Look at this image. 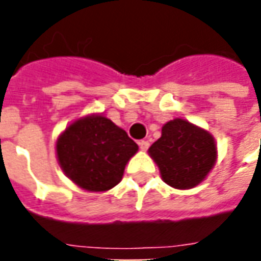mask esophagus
I'll return each mask as SVG.
<instances>
[{"label": "esophagus", "instance_id": "34e87169", "mask_svg": "<svg viewBox=\"0 0 261 261\" xmlns=\"http://www.w3.org/2000/svg\"><path fill=\"white\" fill-rule=\"evenodd\" d=\"M138 145H140V149L141 151H147L148 148H149V142L147 140H141V141L138 142Z\"/></svg>", "mask_w": 261, "mask_h": 261}]
</instances>
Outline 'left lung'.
Returning a JSON list of instances; mask_svg holds the SVG:
<instances>
[{
  "mask_svg": "<svg viewBox=\"0 0 261 261\" xmlns=\"http://www.w3.org/2000/svg\"><path fill=\"white\" fill-rule=\"evenodd\" d=\"M148 152L158 165L165 183L180 190L201 183L217 159L213 137L181 119L166 123L161 138Z\"/></svg>",
  "mask_w": 261,
  "mask_h": 261,
  "instance_id": "left-lung-1",
  "label": "left lung"
}]
</instances>
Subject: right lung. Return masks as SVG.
I'll use <instances>...</instances> for the list:
<instances>
[{
	"label": "right lung",
	"instance_id": "add662e5",
	"mask_svg": "<svg viewBox=\"0 0 261 261\" xmlns=\"http://www.w3.org/2000/svg\"><path fill=\"white\" fill-rule=\"evenodd\" d=\"M56 148L65 175L89 192H106L116 186L138 151L127 133L103 116L76 120L60 136Z\"/></svg>",
	"mask_w": 261,
	"mask_h": 261
}]
</instances>
